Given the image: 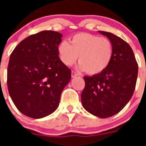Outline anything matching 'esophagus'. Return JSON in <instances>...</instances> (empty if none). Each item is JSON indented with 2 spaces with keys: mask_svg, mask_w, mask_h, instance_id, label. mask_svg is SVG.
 Listing matches in <instances>:
<instances>
[{
  "mask_svg": "<svg viewBox=\"0 0 146 146\" xmlns=\"http://www.w3.org/2000/svg\"><path fill=\"white\" fill-rule=\"evenodd\" d=\"M79 74H77V73H76L75 72H72V77H77V76H78Z\"/></svg>",
  "mask_w": 146,
  "mask_h": 146,
  "instance_id": "1",
  "label": "esophagus"
}]
</instances>
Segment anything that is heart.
<instances>
[{
  "label": "heart",
  "mask_w": 146,
  "mask_h": 146,
  "mask_svg": "<svg viewBox=\"0 0 146 146\" xmlns=\"http://www.w3.org/2000/svg\"><path fill=\"white\" fill-rule=\"evenodd\" d=\"M58 47L59 57L64 65L71 66L79 57V68L89 74L102 72L111 62L113 45L106 37H100L88 33L74 35Z\"/></svg>",
  "instance_id": "1"
}]
</instances>
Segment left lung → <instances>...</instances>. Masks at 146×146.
<instances>
[{
	"instance_id": "obj_1",
	"label": "left lung",
	"mask_w": 146,
	"mask_h": 146,
	"mask_svg": "<svg viewBox=\"0 0 146 146\" xmlns=\"http://www.w3.org/2000/svg\"><path fill=\"white\" fill-rule=\"evenodd\" d=\"M113 45V56L102 72L84 77L86 86L81 94L83 108L99 118L119 113L133 95L138 74L134 52L124 40L109 32L99 31Z\"/></svg>"
}]
</instances>
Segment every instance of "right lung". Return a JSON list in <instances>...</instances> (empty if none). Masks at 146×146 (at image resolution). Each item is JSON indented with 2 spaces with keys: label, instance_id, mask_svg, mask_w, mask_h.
<instances>
[{
  "label": "right lung",
  "instance_id": "add662e5",
  "mask_svg": "<svg viewBox=\"0 0 146 146\" xmlns=\"http://www.w3.org/2000/svg\"><path fill=\"white\" fill-rule=\"evenodd\" d=\"M61 37L52 31L31 35L10 55L8 90L16 108L26 116L42 118L53 113L70 81L72 72L58 56Z\"/></svg>",
  "mask_w": 146,
  "mask_h": 146
}]
</instances>
